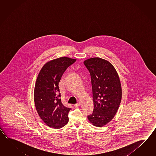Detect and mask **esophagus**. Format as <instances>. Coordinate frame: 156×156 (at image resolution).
I'll return each mask as SVG.
<instances>
[{
    "instance_id": "esophagus-1",
    "label": "esophagus",
    "mask_w": 156,
    "mask_h": 156,
    "mask_svg": "<svg viewBox=\"0 0 156 156\" xmlns=\"http://www.w3.org/2000/svg\"><path fill=\"white\" fill-rule=\"evenodd\" d=\"M81 105V103L80 102H79L78 103H77V104H74V106L75 107H78V106H80Z\"/></svg>"
}]
</instances>
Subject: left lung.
Here are the masks:
<instances>
[{
    "instance_id": "1",
    "label": "left lung",
    "mask_w": 156,
    "mask_h": 156,
    "mask_svg": "<svg viewBox=\"0 0 156 156\" xmlns=\"http://www.w3.org/2000/svg\"><path fill=\"white\" fill-rule=\"evenodd\" d=\"M83 63L90 73L94 105L87 118L93 126L102 127L113 119L119 109L122 95L119 77L107 60L93 57Z\"/></svg>"
}]
</instances>
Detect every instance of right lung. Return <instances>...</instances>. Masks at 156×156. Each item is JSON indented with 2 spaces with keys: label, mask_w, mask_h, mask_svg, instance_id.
I'll use <instances>...</instances> for the list:
<instances>
[{
  "label": "right lung",
  "mask_w": 156,
  "mask_h": 156,
  "mask_svg": "<svg viewBox=\"0 0 156 156\" xmlns=\"http://www.w3.org/2000/svg\"><path fill=\"white\" fill-rule=\"evenodd\" d=\"M76 59L61 57L44 65L37 78L34 101L37 112L47 126L60 129L69 122L71 109L64 106L60 99L58 84L67 68Z\"/></svg>",
  "instance_id": "add662e5"
}]
</instances>
